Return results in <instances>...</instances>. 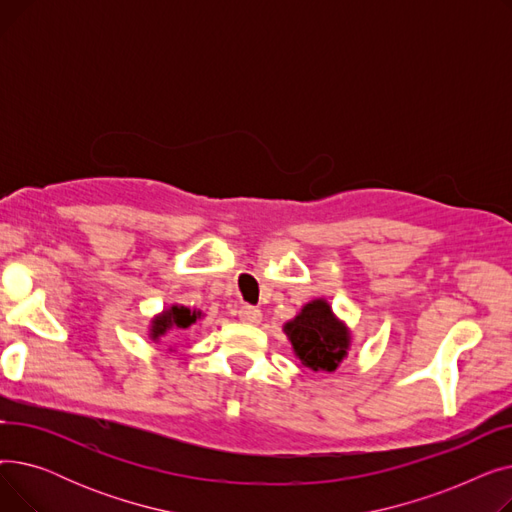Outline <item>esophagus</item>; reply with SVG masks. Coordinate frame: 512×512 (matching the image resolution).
<instances>
[{"label": "esophagus", "mask_w": 512, "mask_h": 512, "mask_svg": "<svg viewBox=\"0 0 512 512\" xmlns=\"http://www.w3.org/2000/svg\"><path fill=\"white\" fill-rule=\"evenodd\" d=\"M238 319L245 321V324H259L261 321V311L253 305H242L238 309Z\"/></svg>", "instance_id": "esophagus-1"}]
</instances>
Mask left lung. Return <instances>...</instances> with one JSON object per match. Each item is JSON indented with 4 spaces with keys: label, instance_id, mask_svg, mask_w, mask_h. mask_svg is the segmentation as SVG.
<instances>
[{
    "label": "left lung",
    "instance_id": "8db88e82",
    "mask_svg": "<svg viewBox=\"0 0 512 512\" xmlns=\"http://www.w3.org/2000/svg\"><path fill=\"white\" fill-rule=\"evenodd\" d=\"M294 355L313 371H336L348 351V332L332 313V307L317 299L284 326Z\"/></svg>",
    "mask_w": 512,
    "mask_h": 512
}]
</instances>
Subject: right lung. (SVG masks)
Masks as SVG:
<instances>
[{"label":"right lung","instance_id":"right-lung-1","mask_svg":"<svg viewBox=\"0 0 512 512\" xmlns=\"http://www.w3.org/2000/svg\"><path fill=\"white\" fill-rule=\"evenodd\" d=\"M199 317H201V311H191L188 307L174 305L151 321V338L157 340L172 328L186 330L188 326H193Z\"/></svg>","mask_w":512,"mask_h":512}]
</instances>
